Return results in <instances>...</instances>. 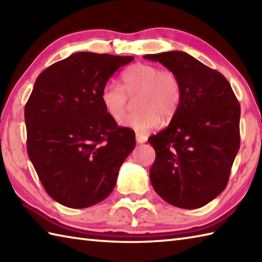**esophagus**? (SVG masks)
<instances>
[{
    "mask_svg": "<svg viewBox=\"0 0 262 262\" xmlns=\"http://www.w3.org/2000/svg\"><path fill=\"white\" fill-rule=\"evenodd\" d=\"M135 137H136V142L138 143V144H142V143H145L146 140H147V137H146L145 135L140 134V133H136Z\"/></svg>",
    "mask_w": 262,
    "mask_h": 262,
    "instance_id": "34e87169",
    "label": "esophagus"
}]
</instances>
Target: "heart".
<instances>
[{
    "label": "heart",
    "instance_id": "b5f03b06",
    "mask_svg": "<svg viewBox=\"0 0 262 262\" xmlns=\"http://www.w3.org/2000/svg\"><path fill=\"white\" fill-rule=\"evenodd\" d=\"M124 86L107 81L101 91V102L112 120L124 119L130 99H137L138 111L130 115L124 125L137 132H147L163 122H169L178 110L182 87L177 75L171 70L138 63L122 74Z\"/></svg>",
    "mask_w": 262,
    "mask_h": 262
}]
</instances>
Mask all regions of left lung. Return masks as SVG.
<instances>
[{
	"label": "left lung",
	"mask_w": 262,
	"mask_h": 262,
	"mask_svg": "<svg viewBox=\"0 0 262 262\" xmlns=\"http://www.w3.org/2000/svg\"><path fill=\"white\" fill-rule=\"evenodd\" d=\"M178 77L182 99L166 129L150 136L155 191L171 206H206L227 185L239 148L241 107L228 80L182 51L146 54Z\"/></svg>",
	"instance_id": "8db88e82"
}]
</instances>
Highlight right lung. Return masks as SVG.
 Segmentation results:
<instances>
[{
  "mask_svg": "<svg viewBox=\"0 0 262 262\" xmlns=\"http://www.w3.org/2000/svg\"><path fill=\"white\" fill-rule=\"evenodd\" d=\"M133 56L78 52L40 73L25 106L27 152L46 193L64 207L103 201L135 147L101 102L102 87Z\"/></svg>",
  "mask_w": 262,
  "mask_h": 262,
  "instance_id": "right-lung-1",
  "label": "right lung"
}]
</instances>
